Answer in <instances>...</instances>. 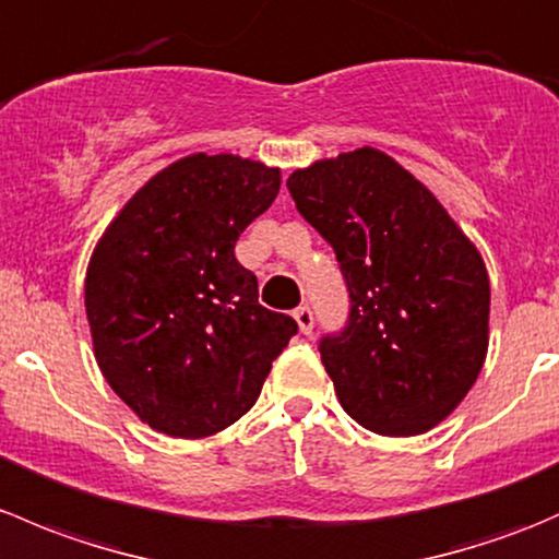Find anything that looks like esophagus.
<instances>
[{
	"label": "esophagus",
	"instance_id": "obj_1",
	"mask_svg": "<svg viewBox=\"0 0 559 559\" xmlns=\"http://www.w3.org/2000/svg\"><path fill=\"white\" fill-rule=\"evenodd\" d=\"M295 321H297V326H300L302 335H311V332H313V311H311V308H308V306L297 308Z\"/></svg>",
	"mask_w": 559,
	"mask_h": 559
}]
</instances>
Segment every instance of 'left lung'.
Returning a JSON list of instances; mask_svg holds the SVG:
<instances>
[{"instance_id":"left-lung-1","label":"left lung","mask_w":559,"mask_h":559,"mask_svg":"<svg viewBox=\"0 0 559 559\" xmlns=\"http://www.w3.org/2000/svg\"><path fill=\"white\" fill-rule=\"evenodd\" d=\"M286 186L348 286L346 330L319 343L343 411L379 436L432 430L487 359L481 253L421 180L370 145L295 170Z\"/></svg>"}]
</instances>
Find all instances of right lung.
Instances as JSON below:
<instances>
[{
    "instance_id": "1",
    "label": "right lung",
    "mask_w": 559,
    "mask_h": 559,
    "mask_svg": "<svg viewBox=\"0 0 559 559\" xmlns=\"http://www.w3.org/2000/svg\"><path fill=\"white\" fill-rule=\"evenodd\" d=\"M281 189V170L191 154L121 207L86 270L94 357L112 392L173 438L222 432L257 403L297 321L259 306L235 259L240 233Z\"/></svg>"
}]
</instances>
